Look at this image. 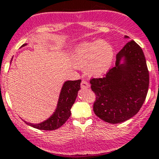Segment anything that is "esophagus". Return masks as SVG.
<instances>
[{"label": "esophagus", "instance_id": "esophagus-1", "mask_svg": "<svg viewBox=\"0 0 159 159\" xmlns=\"http://www.w3.org/2000/svg\"><path fill=\"white\" fill-rule=\"evenodd\" d=\"M90 88V84H88L87 81L85 80H83L81 82V88L82 89H87V88Z\"/></svg>", "mask_w": 159, "mask_h": 159}]
</instances>
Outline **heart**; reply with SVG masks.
Masks as SVG:
<instances>
[{
	"mask_svg": "<svg viewBox=\"0 0 159 159\" xmlns=\"http://www.w3.org/2000/svg\"><path fill=\"white\" fill-rule=\"evenodd\" d=\"M113 61V48L104 40L80 43L71 53L73 65L80 69H85L87 74L94 78L106 75Z\"/></svg>",
	"mask_w": 159,
	"mask_h": 159,
	"instance_id": "heart-1",
	"label": "heart"
}]
</instances>
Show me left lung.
<instances>
[{"mask_svg": "<svg viewBox=\"0 0 159 159\" xmlns=\"http://www.w3.org/2000/svg\"><path fill=\"white\" fill-rule=\"evenodd\" d=\"M90 83L96 95L93 111L99 119L112 124L130 119L140 110L148 92L149 71L143 49L134 40L127 42L116 55V67Z\"/></svg>", "mask_w": 159, "mask_h": 159, "instance_id": "8db88e82", "label": "left lung"}]
</instances>
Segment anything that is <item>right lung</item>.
<instances>
[{"instance_id":"obj_1","label":"right lung","mask_w":159,"mask_h":159,"mask_svg":"<svg viewBox=\"0 0 159 159\" xmlns=\"http://www.w3.org/2000/svg\"><path fill=\"white\" fill-rule=\"evenodd\" d=\"M27 44L24 43L21 48ZM80 80H67L64 83L60 90L56 110L46 120L40 123H32L24 120L25 123L38 130H53L60 128L71 116V108L76 99L78 92L80 90Z\"/></svg>"}]
</instances>
